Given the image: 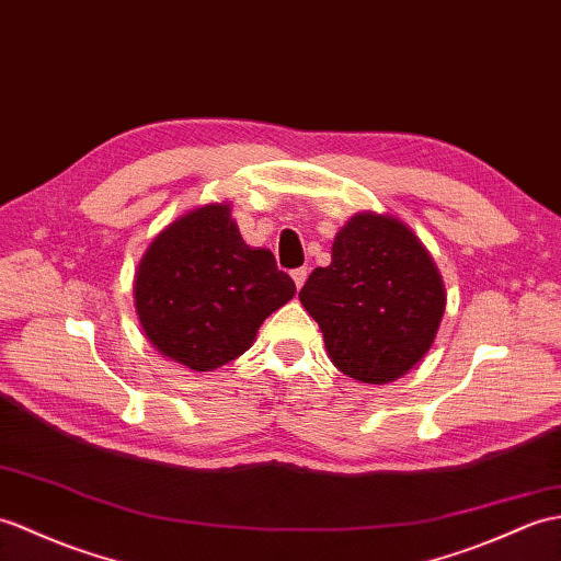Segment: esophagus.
I'll use <instances>...</instances> for the list:
<instances>
[{"label": "esophagus", "instance_id": "34e87169", "mask_svg": "<svg viewBox=\"0 0 561 561\" xmlns=\"http://www.w3.org/2000/svg\"><path fill=\"white\" fill-rule=\"evenodd\" d=\"M306 277H308V270L306 267H298L291 272V279L296 284V289H301V286L306 284Z\"/></svg>", "mask_w": 561, "mask_h": 561}]
</instances>
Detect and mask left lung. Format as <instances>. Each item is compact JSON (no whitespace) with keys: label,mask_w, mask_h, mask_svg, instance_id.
Here are the masks:
<instances>
[{"label":"left lung","mask_w":561,"mask_h":561,"mask_svg":"<svg viewBox=\"0 0 561 561\" xmlns=\"http://www.w3.org/2000/svg\"><path fill=\"white\" fill-rule=\"evenodd\" d=\"M332 363L358 382L385 385L419 363L445 312V286L415 233L394 217L354 215L332 263L298 291Z\"/></svg>","instance_id":"1"}]
</instances>
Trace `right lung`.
<instances>
[{
  "mask_svg": "<svg viewBox=\"0 0 561 561\" xmlns=\"http://www.w3.org/2000/svg\"><path fill=\"white\" fill-rule=\"evenodd\" d=\"M134 294L154 348L205 373L245 354L296 284L270 251L245 245L229 205H205L150 243Z\"/></svg>",
  "mask_w": 561,
  "mask_h": 561,
  "instance_id": "add662e5",
  "label": "right lung"
}]
</instances>
